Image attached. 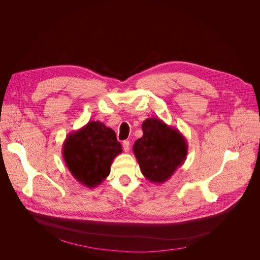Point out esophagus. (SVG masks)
<instances>
[{"instance_id": "esophagus-1", "label": "esophagus", "mask_w": 260, "mask_h": 260, "mask_svg": "<svg viewBox=\"0 0 260 260\" xmlns=\"http://www.w3.org/2000/svg\"><path fill=\"white\" fill-rule=\"evenodd\" d=\"M123 149L125 152H128L130 149V142L129 141H123Z\"/></svg>"}]
</instances>
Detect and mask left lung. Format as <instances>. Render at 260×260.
Instances as JSON below:
<instances>
[{"label": "left lung", "mask_w": 260, "mask_h": 260, "mask_svg": "<svg viewBox=\"0 0 260 260\" xmlns=\"http://www.w3.org/2000/svg\"><path fill=\"white\" fill-rule=\"evenodd\" d=\"M143 136L135 141L133 152L142 174L152 183L166 182L186 160L188 144L177 128L152 117L142 124Z\"/></svg>", "instance_id": "obj_1"}]
</instances>
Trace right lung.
I'll return each instance as SVG.
<instances>
[{"label": "right lung", "mask_w": 260, "mask_h": 260, "mask_svg": "<svg viewBox=\"0 0 260 260\" xmlns=\"http://www.w3.org/2000/svg\"><path fill=\"white\" fill-rule=\"evenodd\" d=\"M122 153L116 133L100 121H91L68 134L63 143L65 164L82 185L94 188L110 174L112 162Z\"/></svg>", "instance_id": "obj_1"}]
</instances>
